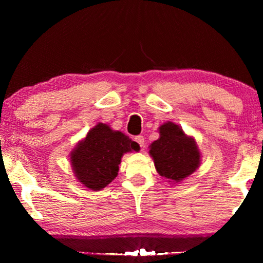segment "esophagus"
I'll return each mask as SVG.
<instances>
[{"label": "esophagus", "mask_w": 263, "mask_h": 263, "mask_svg": "<svg viewBox=\"0 0 263 263\" xmlns=\"http://www.w3.org/2000/svg\"><path fill=\"white\" fill-rule=\"evenodd\" d=\"M135 140L138 142V144H139V146H140L141 148L144 147V145H145V138L144 137H142V136H137L135 138Z\"/></svg>", "instance_id": "esophagus-1"}]
</instances>
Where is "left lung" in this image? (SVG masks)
<instances>
[{"label":"left lung","mask_w":263,"mask_h":263,"mask_svg":"<svg viewBox=\"0 0 263 263\" xmlns=\"http://www.w3.org/2000/svg\"><path fill=\"white\" fill-rule=\"evenodd\" d=\"M159 139L149 145V155L160 176L172 183L185 180L201 164V152L196 140L182 127L166 122L159 127Z\"/></svg>","instance_id":"8db88e82"}]
</instances>
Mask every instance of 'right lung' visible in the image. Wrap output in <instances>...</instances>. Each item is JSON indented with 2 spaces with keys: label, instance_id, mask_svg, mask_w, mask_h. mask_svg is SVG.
Here are the masks:
<instances>
[{
  "label": "right lung",
  "instance_id": "obj_1",
  "mask_svg": "<svg viewBox=\"0 0 263 263\" xmlns=\"http://www.w3.org/2000/svg\"><path fill=\"white\" fill-rule=\"evenodd\" d=\"M139 149V145L123 132L99 123L70 152V166L80 183L100 191L118 175L123 155Z\"/></svg>",
  "mask_w": 263,
  "mask_h": 263
}]
</instances>
